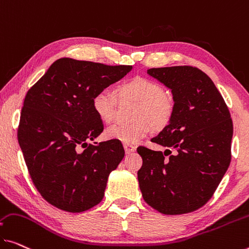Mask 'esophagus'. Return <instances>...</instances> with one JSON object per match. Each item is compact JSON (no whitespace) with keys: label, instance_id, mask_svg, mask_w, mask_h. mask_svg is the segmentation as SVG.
<instances>
[{"label":"esophagus","instance_id":"34e87169","mask_svg":"<svg viewBox=\"0 0 249 249\" xmlns=\"http://www.w3.org/2000/svg\"><path fill=\"white\" fill-rule=\"evenodd\" d=\"M124 151H125V154H130V152H133L136 150V147L135 146H132V144H127V143H124Z\"/></svg>","mask_w":249,"mask_h":249}]
</instances>
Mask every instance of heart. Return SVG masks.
I'll use <instances>...</instances> for the list:
<instances>
[{"mask_svg": "<svg viewBox=\"0 0 249 249\" xmlns=\"http://www.w3.org/2000/svg\"><path fill=\"white\" fill-rule=\"evenodd\" d=\"M120 101H133L137 106L133 111L132 124H114L107 129L108 139L132 144L142 139L150 131V125L160 130L169 124L175 112L173 94L163 90L155 80L135 76L117 87ZM118 98L109 90L98 91L92 98V109L97 117L105 124H110L116 113Z\"/></svg>", "mask_w": 249, "mask_h": 249, "instance_id": "obj_1", "label": "heart"}]
</instances>
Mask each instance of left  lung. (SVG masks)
I'll return each mask as SVG.
<instances>
[{"mask_svg": "<svg viewBox=\"0 0 249 249\" xmlns=\"http://www.w3.org/2000/svg\"><path fill=\"white\" fill-rule=\"evenodd\" d=\"M147 72L171 89L175 112L151 139L167 148L164 154L137 148L142 158L138 171L140 190L144 201L164 215L195 212L213 197L231 163V112L212 79L198 68H154ZM164 155L170 158L164 160Z\"/></svg>", "mask_w": 249, "mask_h": 249, "instance_id": "obj_1", "label": "left lung"}]
</instances>
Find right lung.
<instances>
[{
    "mask_svg": "<svg viewBox=\"0 0 249 249\" xmlns=\"http://www.w3.org/2000/svg\"><path fill=\"white\" fill-rule=\"evenodd\" d=\"M131 69L62 58L26 93L18 140L34 186L54 207L82 213L105 196L124 149L117 140L90 142L103 131L92 98Z\"/></svg>",
    "mask_w": 249,
    "mask_h": 249,
    "instance_id": "obj_1",
    "label": "right lung"
}]
</instances>
